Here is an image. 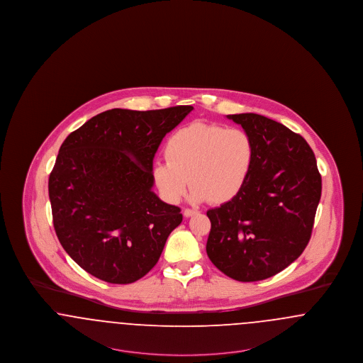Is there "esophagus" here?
<instances>
[{
	"instance_id": "obj_1",
	"label": "esophagus",
	"mask_w": 363,
	"mask_h": 363,
	"mask_svg": "<svg viewBox=\"0 0 363 363\" xmlns=\"http://www.w3.org/2000/svg\"><path fill=\"white\" fill-rule=\"evenodd\" d=\"M196 213H197L196 209H190V208H185V209H184V216H185V218H189V216H193V215H196Z\"/></svg>"
}]
</instances>
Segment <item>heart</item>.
I'll return each mask as SVG.
<instances>
[{"label":"heart","mask_w":363,"mask_h":363,"mask_svg":"<svg viewBox=\"0 0 363 363\" xmlns=\"http://www.w3.org/2000/svg\"><path fill=\"white\" fill-rule=\"evenodd\" d=\"M167 162H156L152 178L170 203H178L188 186L193 201L223 204L245 188L255 164L253 138L240 128L191 122L166 141Z\"/></svg>","instance_id":"heart-1"}]
</instances>
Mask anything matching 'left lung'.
Wrapping results in <instances>:
<instances>
[{
  "label": "left lung",
  "mask_w": 363,
  "mask_h": 363,
  "mask_svg": "<svg viewBox=\"0 0 363 363\" xmlns=\"http://www.w3.org/2000/svg\"><path fill=\"white\" fill-rule=\"evenodd\" d=\"M227 118L253 138L256 157L241 193L208 209L207 255L227 277L257 281L287 268L308 246L321 175L306 140L287 126L255 113Z\"/></svg>",
  "instance_id": "1"
}]
</instances>
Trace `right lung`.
Segmentation results:
<instances>
[{
	"label": "right lung",
	"instance_id": "1",
	"mask_svg": "<svg viewBox=\"0 0 363 363\" xmlns=\"http://www.w3.org/2000/svg\"><path fill=\"white\" fill-rule=\"evenodd\" d=\"M191 106L104 111L62 143L49 177L55 234L84 271L113 284L147 275L182 213L152 191L163 138Z\"/></svg>",
	"mask_w": 363,
	"mask_h": 363
}]
</instances>
